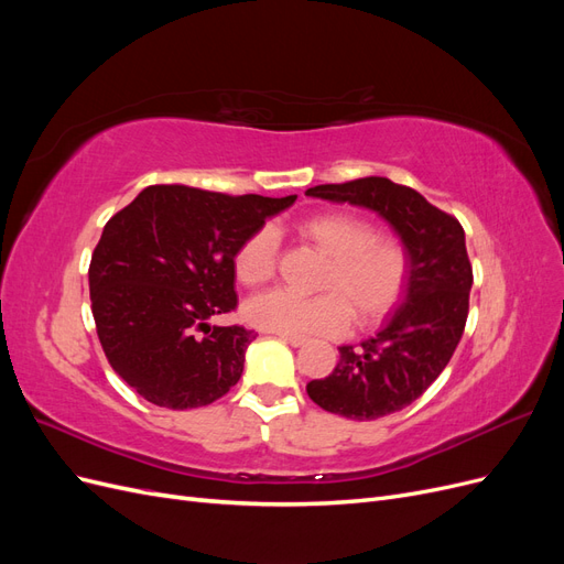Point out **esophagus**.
<instances>
[{
  "label": "esophagus",
  "instance_id": "obj_1",
  "mask_svg": "<svg viewBox=\"0 0 564 564\" xmlns=\"http://www.w3.org/2000/svg\"><path fill=\"white\" fill-rule=\"evenodd\" d=\"M282 340H286V344L289 346H294V348H299V346H303L305 344V340H308V338H305V336H296V334H278Z\"/></svg>",
  "mask_w": 564,
  "mask_h": 564
}]
</instances>
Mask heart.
Segmentation results:
<instances>
[{
    "label": "heart",
    "mask_w": 564,
    "mask_h": 564,
    "mask_svg": "<svg viewBox=\"0 0 564 564\" xmlns=\"http://www.w3.org/2000/svg\"><path fill=\"white\" fill-rule=\"evenodd\" d=\"M296 235L327 256L317 280V296H299L275 289L245 305L249 324L272 334L332 336L348 319L367 327L400 303L412 259L395 237H381L367 218L348 212H324L296 224ZM278 232L263 226L247 235L232 256L235 278L245 286H261L278 268Z\"/></svg>",
    "instance_id": "obj_1"
}]
</instances>
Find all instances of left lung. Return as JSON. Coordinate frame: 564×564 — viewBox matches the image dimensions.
Wrapping results in <instances>:
<instances>
[{
	"label": "left lung",
	"mask_w": 564,
	"mask_h": 564,
	"mask_svg": "<svg viewBox=\"0 0 564 564\" xmlns=\"http://www.w3.org/2000/svg\"><path fill=\"white\" fill-rule=\"evenodd\" d=\"M305 195L348 202L386 218L412 259L404 303L360 346H340L329 377L305 390L324 412L373 421L421 398L447 367L468 319L473 268L458 220L383 176L315 185Z\"/></svg>",
	"instance_id": "1"
}]
</instances>
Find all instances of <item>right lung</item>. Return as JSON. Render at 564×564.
<instances>
[{
    "label": "right lung",
    "instance_id": "obj_1",
    "mask_svg": "<svg viewBox=\"0 0 564 564\" xmlns=\"http://www.w3.org/2000/svg\"><path fill=\"white\" fill-rule=\"evenodd\" d=\"M294 202L148 185L108 220L89 265L91 313L110 367L141 398L195 409L240 381L256 334L209 319L237 308V247Z\"/></svg>",
    "mask_w": 564,
    "mask_h": 564
}]
</instances>
